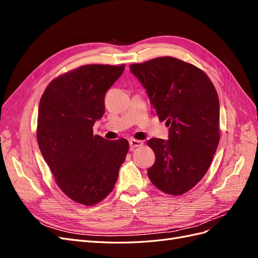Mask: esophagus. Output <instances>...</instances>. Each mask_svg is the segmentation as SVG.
<instances>
[{
    "label": "esophagus",
    "mask_w": 258,
    "mask_h": 258,
    "mask_svg": "<svg viewBox=\"0 0 258 258\" xmlns=\"http://www.w3.org/2000/svg\"><path fill=\"white\" fill-rule=\"evenodd\" d=\"M129 145H130V150L134 151V150H136L137 147L142 146V145H143V142L140 141V140L132 139V140H130V141H129Z\"/></svg>",
    "instance_id": "1"
}]
</instances>
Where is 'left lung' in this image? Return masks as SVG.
<instances>
[{"label": "left lung", "instance_id": "left-lung-1", "mask_svg": "<svg viewBox=\"0 0 258 258\" xmlns=\"http://www.w3.org/2000/svg\"><path fill=\"white\" fill-rule=\"evenodd\" d=\"M130 70L146 89L154 113L170 127L167 141H147L155 153L147 175L159 190L179 196L205 176L220 142L216 89L202 70L173 57L131 64Z\"/></svg>", "mask_w": 258, "mask_h": 258}]
</instances>
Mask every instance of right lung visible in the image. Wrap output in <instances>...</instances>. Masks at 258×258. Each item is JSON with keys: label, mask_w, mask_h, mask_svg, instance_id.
Returning <instances> with one entry per match:
<instances>
[{"label": "right lung", "mask_w": 258, "mask_h": 258, "mask_svg": "<svg viewBox=\"0 0 258 258\" xmlns=\"http://www.w3.org/2000/svg\"><path fill=\"white\" fill-rule=\"evenodd\" d=\"M124 64H87L52 80L38 105L36 138L59 188L73 201L95 206L110 194L129 150L126 139L93 135L108 88Z\"/></svg>", "instance_id": "add662e5"}]
</instances>
